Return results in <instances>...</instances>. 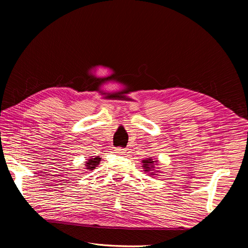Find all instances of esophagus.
Instances as JSON below:
<instances>
[{
  "label": "esophagus",
  "instance_id": "1",
  "mask_svg": "<svg viewBox=\"0 0 248 248\" xmlns=\"http://www.w3.org/2000/svg\"><path fill=\"white\" fill-rule=\"evenodd\" d=\"M114 153L119 154V155H123L126 153V150L123 148H115L114 149Z\"/></svg>",
  "mask_w": 248,
  "mask_h": 248
}]
</instances>
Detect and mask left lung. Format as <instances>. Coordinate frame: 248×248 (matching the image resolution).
<instances>
[{"mask_svg":"<svg viewBox=\"0 0 248 248\" xmlns=\"http://www.w3.org/2000/svg\"><path fill=\"white\" fill-rule=\"evenodd\" d=\"M157 161H153V159H151V158H148V159H145V160H142V168L145 169V171H152V170H154V166H155V163H156ZM150 174L151 175H157V174H155V171L153 172H150Z\"/></svg>","mask_w":248,"mask_h":248,"instance_id":"8db88e82","label":"left lung"}]
</instances>
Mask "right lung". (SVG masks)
Wrapping results in <instances>:
<instances>
[{"mask_svg": "<svg viewBox=\"0 0 248 248\" xmlns=\"http://www.w3.org/2000/svg\"><path fill=\"white\" fill-rule=\"evenodd\" d=\"M100 157L97 156L95 158H91L88 159V161L86 162V170H93L95 168H97V166L100 163Z\"/></svg>", "mask_w": 248, "mask_h": 248, "instance_id": "1", "label": "right lung"}]
</instances>
